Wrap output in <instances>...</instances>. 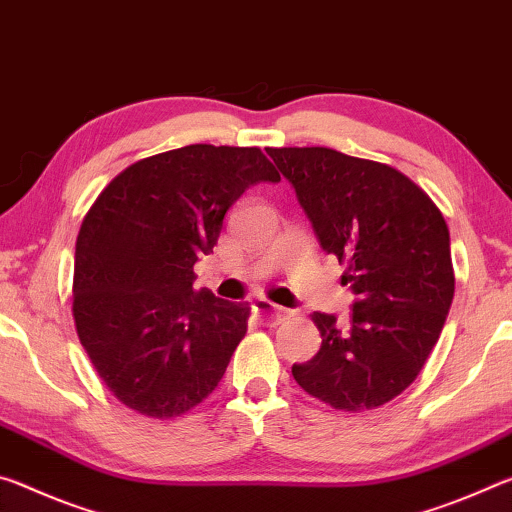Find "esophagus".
Listing matches in <instances>:
<instances>
[{
    "mask_svg": "<svg viewBox=\"0 0 512 512\" xmlns=\"http://www.w3.org/2000/svg\"><path fill=\"white\" fill-rule=\"evenodd\" d=\"M254 311L258 313V317H261L265 324H276V322L286 320V317L290 315L288 308L276 306V304H272V301H267V299H258L256 304H254Z\"/></svg>",
    "mask_w": 512,
    "mask_h": 512,
    "instance_id": "obj_1",
    "label": "esophagus"
}]
</instances>
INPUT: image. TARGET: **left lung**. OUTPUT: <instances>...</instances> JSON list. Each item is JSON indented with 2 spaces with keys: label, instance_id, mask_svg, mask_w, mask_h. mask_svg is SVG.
<instances>
[{
  "label": "left lung",
  "instance_id": "8db88e82",
  "mask_svg": "<svg viewBox=\"0 0 512 512\" xmlns=\"http://www.w3.org/2000/svg\"><path fill=\"white\" fill-rule=\"evenodd\" d=\"M326 254L347 265L351 324L313 313L322 347L292 376L335 410H372L422 372L454 299L449 229L440 208L395 167L329 147L267 149Z\"/></svg>",
  "mask_w": 512,
  "mask_h": 512
}]
</instances>
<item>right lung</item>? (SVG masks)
Listing matches in <instances>:
<instances>
[{
    "mask_svg": "<svg viewBox=\"0 0 512 512\" xmlns=\"http://www.w3.org/2000/svg\"><path fill=\"white\" fill-rule=\"evenodd\" d=\"M281 181L258 147L188 145L129 165L79 229L72 315L124 406L170 420L201 404L247 333L249 304L192 290L242 192Z\"/></svg>",
    "mask_w": 512,
    "mask_h": 512,
    "instance_id": "add662e5",
    "label": "right lung"
}]
</instances>
